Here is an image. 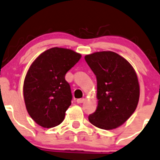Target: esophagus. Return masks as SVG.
Segmentation results:
<instances>
[{
	"label": "esophagus",
	"instance_id": "34e87169",
	"mask_svg": "<svg viewBox=\"0 0 160 160\" xmlns=\"http://www.w3.org/2000/svg\"><path fill=\"white\" fill-rule=\"evenodd\" d=\"M77 103L78 104H81V103H83L84 102V98H78V99H77Z\"/></svg>",
	"mask_w": 160,
	"mask_h": 160
}]
</instances>
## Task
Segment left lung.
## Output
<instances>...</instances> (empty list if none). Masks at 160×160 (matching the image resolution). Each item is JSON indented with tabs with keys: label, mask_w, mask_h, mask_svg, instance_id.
<instances>
[{
	"label": "left lung",
	"mask_w": 160,
	"mask_h": 160,
	"mask_svg": "<svg viewBox=\"0 0 160 160\" xmlns=\"http://www.w3.org/2000/svg\"><path fill=\"white\" fill-rule=\"evenodd\" d=\"M84 59L97 80L98 106L88 119L101 129L119 127L131 117L139 102V84L134 69L111 51L87 55Z\"/></svg>",
	"instance_id": "left-lung-1"
}]
</instances>
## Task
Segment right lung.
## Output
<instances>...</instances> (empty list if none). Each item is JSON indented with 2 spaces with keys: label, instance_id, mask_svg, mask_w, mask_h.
Returning <instances> with one entry per match:
<instances>
[{
  "label": "right lung",
  "instance_id": "add662e5",
  "mask_svg": "<svg viewBox=\"0 0 160 160\" xmlns=\"http://www.w3.org/2000/svg\"><path fill=\"white\" fill-rule=\"evenodd\" d=\"M82 55L70 49L53 47L42 52L29 67L23 82V98L31 118L43 128L64 121L72 100L65 75Z\"/></svg>",
  "mask_w": 160,
  "mask_h": 160
}]
</instances>
